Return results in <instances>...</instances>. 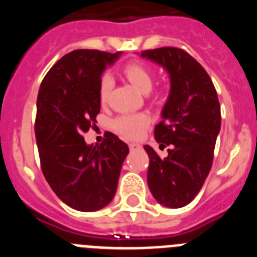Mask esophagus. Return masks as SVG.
<instances>
[{
	"label": "esophagus",
	"mask_w": 257,
	"mask_h": 257,
	"mask_svg": "<svg viewBox=\"0 0 257 257\" xmlns=\"http://www.w3.org/2000/svg\"><path fill=\"white\" fill-rule=\"evenodd\" d=\"M128 147H130V151H139V149H142V145L135 144V143H131Z\"/></svg>",
	"instance_id": "1"
}]
</instances>
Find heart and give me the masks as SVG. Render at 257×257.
Here are the masks:
<instances>
[{
	"mask_svg": "<svg viewBox=\"0 0 257 257\" xmlns=\"http://www.w3.org/2000/svg\"><path fill=\"white\" fill-rule=\"evenodd\" d=\"M124 76L131 83L142 90L143 92L151 91L154 82V76L151 68L140 61L128 63L123 67ZM113 77L109 73H104L99 82V100L101 104L108 101V97L113 88ZM151 122V117L147 113H124L118 115L113 121V127L124 139L136 140L142 138L144 130Z\"/></svg>",
	"mask_w": 257,
	"mask_h": 257,
	"instance_id": "obj_1",
	"label": "heart"
}]
</instances>
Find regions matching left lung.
<instances>
[{
	"instance_id": "obj_1",
	"label": "left lung",
	"mask_w": 257,
	"mask_h": 257,
	"mask_svg": "<svg viewBox=\"0 0 257 257\" xmlns=\"http://www.w3.org/2000/svg\"><path fill=\"white\" fill-rule=\"evenodd\" d=\"M143 58L162 65L170 74L171 91L154 128L161 158L149 145L148 185L154 198L170 208L194 199L207 178L221 126L216 90L205 68L185 50L160 47L142 51Z\"/></svg>"
}]
</instances>
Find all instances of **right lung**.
<instances>
[{
    "label": "right lung",
    "mask_w": 257,
    "mask_h": 257,
    "mask_svg": "<svg viewBox=\"0 0 257 257\" xmlns=\"http://www.w3.org/2000/svg\"><path fill=\"white\" fill-rule=\"evenodd\" d=\"M121 55L74 50L47 72L37 96L35 133L41 170L65 205L90 212L105 207L115 194L126 143L112 133L87 145L83 134L96 126L101 73Z\"/></svg>",
    "instance_id": "1"
}]
</instances>
